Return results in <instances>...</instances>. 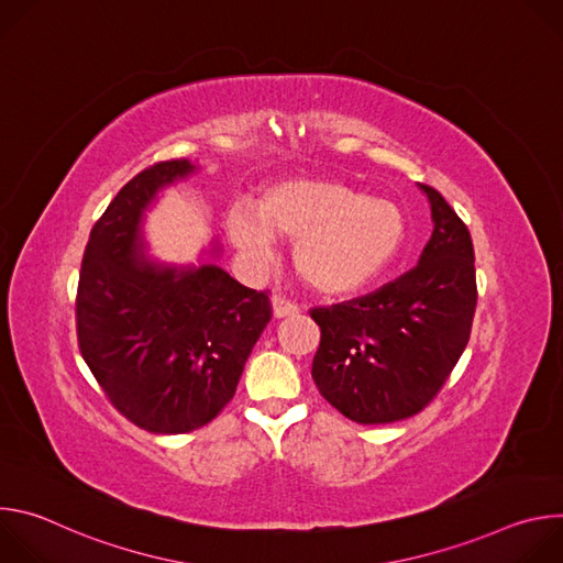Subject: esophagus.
Returning <instances> with one entry per match:
<instances>
[{"label":"esophagus","mask_w":563,"mask_h":563,"mask_svg":"<svg viewBox=\"0 0 563 563\" xmlns=\"http://www.w3.org/2000/svg\"><path fill=\"white\" fill-rule=\"evenodd\" d=\"M272 309H274V318H285V316H296L300 311V307L291 300H287L285 296H274L272 298Z\"/></svg>","instance_id":"34e87169"}]
</instances>
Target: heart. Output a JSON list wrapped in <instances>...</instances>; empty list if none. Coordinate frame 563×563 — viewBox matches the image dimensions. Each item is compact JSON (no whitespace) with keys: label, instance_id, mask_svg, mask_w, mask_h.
<instances>
[{"label":"heart","instance_id":"1","mask_svg":"<svg viewBox=\"0 0 563 563\" xmlns=\"http://www.w3.org/2000/svg\"><path fill=\"white\" fill-rule=\"evenodd\" d=\"M224 227L256 263L274 256L276 235L296 240V272L328 296H350L376 283L408 240L406 213L396 202L332 178L283 180L263 194L261 207L238 200Z\"/></svg>","mask_w":563,"mask_h":563}]
</instances>
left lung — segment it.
Here are the masks:
<instances>
[{
	"instance_id": "1",
	"label": "left lung",
	"mask_w": 563,
	"mask_h": 563,
	"mask_svg": "<svg viewBox=\"0 0 563 563\" xmlns=\"http://www.w3.org/2000/svg\"><path fill=\"white\" fill-rule=\"evenodd\" d=\"M419 187L434 222L419 265L367 296L309 311L320 328L311 378L341 415L363 426L419 415L454 369L472 330L470 231L437 189Z\"/></svg>"
}]
</instances>
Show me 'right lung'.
Listing matches in <instances>:
<instances>
[{"label":"right lung","mask_w":563,"mask_h":563,"mask_svg":"<svg viewBox=\"0 0 563 563\" xmlns=\"http://www.w3.org/2000/svg\"><path fill=\"white\" fill-rule=\"evenodd\" d=\"M198 169L169 159L129 180L91 229L79 272V352L113 408L153 434L216 419L272 320L269 296L213 261L174 265L148 254L146 209Z\"/></svg>","instance_id":"add662e5"}]
</instances>
